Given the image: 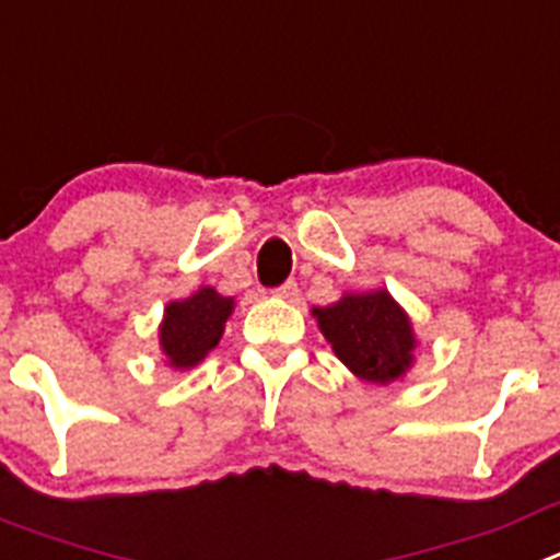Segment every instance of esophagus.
Here are the masks:
<instances>
[{"label":"esophagus","mask_w":560,"mask_h":560,"mask_svg":"<svg viewBox=\"0 0 560 560\" xmlns=\"http://www.w3.org/2000/svg\"><path fill=\"white\" fill-rule=\"evenodd\" d=\"M271 294H275V296H280V300H289V302H294L296 296H300V289H296V283H294V280H289V283L277 285V289L271 291Z\"/></svg>","instance_id":"esophagus-1"}]
</instances>
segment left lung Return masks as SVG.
<instances>
[{"mask_svg":"<svg viewBox=\"0 0 560 560\" xmlns=\"http://www.w3.org/2000/svg\"><path fill=\"white\" fill-rule=\"evenodd\" d=\"M314 316L338 361L361 381L386 386L413 363V327L388 291L343 294L332 305L314 307Z\"/></svg>","mask_w":560,"mask_h":560,"instance_id":"obj_1","label":"left lung"}]
</instances>
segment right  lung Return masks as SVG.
Returning a JSON list of instances; mask_svg holds the SVG:
<instances>
[{"label": "right lung", "instance_id": "1", "mask_svg": "<svg viewBox=\"0 0 560 560\" xmlns=\"http://www.w3.org/2000/svg\"><path fill=\"white\" fill-rule=\"evenodd\" d=\"M233 314V296L217 289H199L188 300L168 302L161 325V350L168 366L191 369L219 343L224 322Z\"/></svg>", "mask_w": 560, "mask_h": 560}]
</instances>
